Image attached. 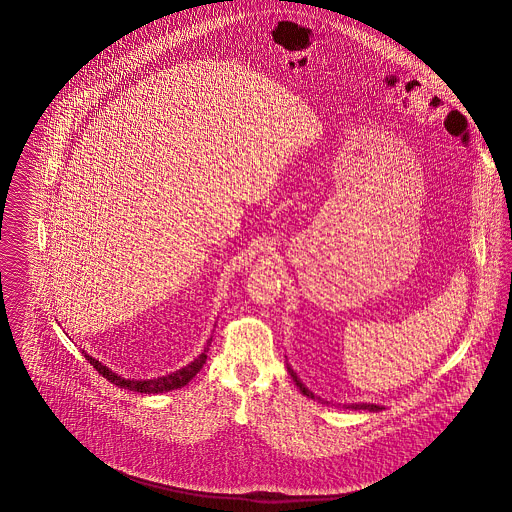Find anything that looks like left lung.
<instances>
[{
  "label": "left lung",
  "mask_w": 512,
  "mask_h": 512,
  "mask_svg": "<svg viewBox=\"0 0 512 512\" xmlns=\"http://www.w3.org/2000/svg\"><path fill=\"white\" fill-rule=\"evenodd\" d=\"M288 372H290L292 380L296 382V386H298V390H300L302 394L308 395V397H312V399H317V397H315V395L312 394V392H310L302 382H300V378L296 376V372H294L290 366H288ZM347 409H368V411H380L382 407H380V405H376V403H353V405H347Z\"/></svg>",
  "instance_id": "left-lung-1"
}]
</instances>
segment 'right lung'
Wrapping results in <instances>:
<instances>
[{
    "label": "right lung",
    "instance_id": "add662e5",
    "mask_svg": "<svg viewBox=\"0 0 512 512\" xmlns=\"http://www.w3.org/2000/svg\"><path fill=\"white\" fill-rule=\"evenodd\" d=\"M210 341H212V339H208L204 351L198 354L197 358H195L191 364H187L185 368H181V370H177V372H173V374L159 376V378H154V380H126V378L115 374L113 370H109L107 366H103L97 358H93V356H89L87 353L83 354H85L87 362H89L103 378H107L111 384L120 386V388H124V390H130V392H140V394H163V392H169V390H177V388L187 386V384L197 376L198 372H200V368H202L204 362H206V353H208Z\"/></svg>",
    "mask_w": 512,
    "mask_h": 512
}]
</instances>
